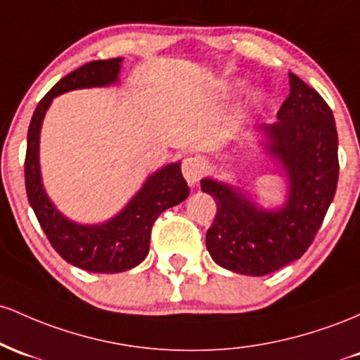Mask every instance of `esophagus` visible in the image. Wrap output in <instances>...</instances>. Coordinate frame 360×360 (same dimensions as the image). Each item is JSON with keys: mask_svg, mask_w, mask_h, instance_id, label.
<instances>
[{"mask_svg": "<svg viewBox=\"0 0 360 360\" xmlns=\"http://www.w3.org/2000/svg\"><path fill=\"white\" fill-rule=\"evenodd\" d=\"M181 172H184L185 180L188 181V185H197L199 184L200 176L204 175L205 172V165L204 161L197 156H188V158L184 160L181 163Z\"/></svg>", "mask_w": 360, "mask_h": 360, "instance_id": "obj_1", "label": "esophagus"}]
</instances>
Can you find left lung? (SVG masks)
<instances>
[{
  "label": "left lung",
  "mask_w": 360,
  "mask_h": 360,
  "mask_svg": "<svg viewBox=\"0 0 360 360\" xmlns=\"http://www.w3.org/2000/svg\"><path fill=\"white\" fill-rule=\"evenodd\" d=\"M289 84L277 122L260 126L267 137L265 149L288 179L285 204L267 211L231 185L200 181L217 204L205 234L209 253L217 265L243 276H267L301 258L337 191L338 136L332 108L292 72Z\"/></svg>",
  "instance_id": "8db88e82"
}]
</instances>
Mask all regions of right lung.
<instances>
[{"label": "right lung", "mask_w": 360, "mask_h": 360, "mask_svg": "<svg viewBox=\"0 0 360 360\" xmlns=\"http://www.w3.org/2000/svg\"><path fill=\"white\" fill-rule=\"evenodd\" d=\"M122 58L91 60L64 76L40 100L27 136V197L52 248L68 264L95 274H117L139 265L149 252L156 217L188 197L180 163H169L149 175L141 191L112 219L102 224H78L52 204L40 179L39 139L47 108L58 95L79 88L108 86L119 82Z\"/></svg>", "instance_id": "1"}]
</instances>
